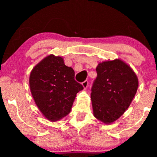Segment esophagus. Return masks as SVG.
Masks as SVG:
<instances>
[{
    "mask_svg": "<svg viewBox=\"0 0 157 157\" xmlns=\"http://www.w3.org/2000/svg\"><path fill=\"white\" fill-rule=\"evenodd\" d=\"M82 85L84 89H86V88L88 87V85H89V81H88L87 80L84 81L83 82H82Z\"/></svg>",
    "mask_w": 157,
    "mask_h": 157,
    "instance_id": "34e87169",
    "label": "esophagus"
}]
</instances>
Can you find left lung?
I'll return each mask as SVG.
<instances>
[{
  "instance_id": "1",
  "label": "left lung",
  "mask_w": 157,
  "mask_h": 157,
  "mask_svg": "<svg viewBox=\"0 0 157 157\" xmlns=\"http://www.w3.org/2000/svg\"><path fill=\"white\" fill-rule=\"evenodd\" d=\"M96 70L97 77L91 93L94 115L104 123H112L130 106L138 89V78L119 59L100 63Z\"/></svg>"
}]
</instances>
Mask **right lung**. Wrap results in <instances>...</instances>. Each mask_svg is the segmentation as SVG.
Returning <instances> with one entry per match:
<instances>
[{
    "mask_svg": "<svg viewBox=\"0 0 157 157\" xmlns=\"http://www.w3.org/2000/svg\"><path fill=\"white\" fill-rule=\"evenodd\" d=\"M75 72L60 56L50 55L37 64L30 75L31 91L44 117L57 121L71 111L76 94L83 89Z\"/></svg>",
    "mask_w": 157,
    "mask_h": 157,
    "instance_id": "add662e5",
    "label": "right lung"
}]
</instances>
